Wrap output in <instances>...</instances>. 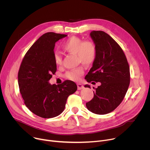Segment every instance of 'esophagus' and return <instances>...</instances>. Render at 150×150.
<instances>
[{
    "label": "esophagus",
    "instance_id": "1",
    "mask_svg": "<svg viewBox=\"0 0 150 150\" xmlns=\"http://www.w3.org/2000/svg\"><path fill=\"white\" fill-rule=\"evenodd\" d=\"M77 89H79V90L82 89L83 88V86L81 83H77Z\"/></svg>",
    "mask_w": 150,
    "mask_h": 150
}]
</instances>
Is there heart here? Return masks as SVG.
<instances>
[{"label":"heart","instance_id":"obj_1","mask_svg":"<svg viewBox=\"0 0 150 150\" xmlns=\"http://www.w3.org/2000/svg\"><path fill=\"white\" fill-rule=\"evenodd\" d=\"M64 51L70 54H76L77 56L79 62H82L85 66L89 67L93 64L97 57L96 45L91 40L83 41L77 37L69 38L62 45ZM54 62L56 65H61L62 59L61 56L58 53H55L53 56ZM84 74V68L80 66L76 69L67 71L64 77L71 81H79Z\"/></svg>","mask_w":150,"mask_h":150}]
</instances>
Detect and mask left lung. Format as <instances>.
I'll list each match as a JSON object with an SVG mask.
<instances>
[{
    "mask_svg": "<svg viewBox=\"0 0 150 150\" xmlns=\"http://www.w3.org/2000/svg\"><path fill=\"white\" fill-rule=\"evenodd\" d=\"M97 47L93 66L85 76L89 83L100 82L94 91V97L86 103L94 113L104 115L116 109L122 101L130 82V67L120 47L109 35L101 30L90 33ZM85 87L90 88L88 85Z\"/></svg>",
    "mask_w": 150,
    "mask_h": 150,
    "instance_id": "1",
    "label": "left lung"
}]
</instances>
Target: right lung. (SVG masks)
Wrapping results in <instances>:
<instances>
[{
    "instance_id": "obj_1",
    "label": "right lung",
    "mask_w": 150,
    "mask_h": 150,
    "mask_svg": "<svg viewBox=\"0 0 150 150\" xmlns=\"http://www.w3.org/2000/svg\"><path fill=\"white\" fill-rule=\"evenodd\" d=\"M67 36L54 32L43 34L28 50L19 68L18 83L25 104L41 118L58 116L64 111L68 96L77 90L76 84L71 80L57 85L48 82L56 71L55 43Z\"/></svg>"
}]
</instances>
